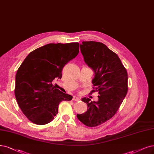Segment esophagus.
Wrapping results in <instances>:
<instances>
[{
	"instance_id": "1",
	"label": "esophagus",
	"mask_w": 154,
	"mask_h": 154,
	"mask_svg": "<svg viewBox=\"0 0 154 154\" xmlns=\"http://www.w3.org/2000/svg\"><path fill=\"white\" fill-rule=\"evenodd\" d=\"M73 101H80L81 100H80V98H79L78 97H76V96H73Z\"/></svg>"
}]
</instances>
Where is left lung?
I'll return each instance as SVG.
<instances>
[{
    "instance_id": "left-lung-1",
    "label": "left lung",
    "mask_w": 154,
    "mask_h": 154,
    "mask_svg": "<svg viewBox=\"0 0 154 154\" xmlns=\"http://www.w3.org/2000/svg\"><path fill=\"white\" fill-rule=\"evenodd\" d=\"M81 51L87 65L95 73L91 94L98 92V100L88 98L86 112L77 114L78 119L88 127H96L109 121L119 110L128 91V72L117 54L100 42L86 41Z\"/></svg>"
}]
</instances>
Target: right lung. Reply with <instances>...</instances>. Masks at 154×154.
I'll return each instance as SVG.
<instances>
[{
  "mask_svg": "<svg viewBox=\"0 0 154 154\" xmlns=\"http://www.w3.org/2000/svg\"><path fill=\"white\" fill-rule=\"evenodd\" d=\"M79 44H48L28 54L16 75L14 94L24 115L33 123L44 125L53 121L62 101L72 96L53 84L61 79L63 68L77 56Z\"/></svg>",
  "mask_w": 154,
  "mask_h": 154,
  "instance_id": "1",
  "label": "right lung"
}]
</instances>
